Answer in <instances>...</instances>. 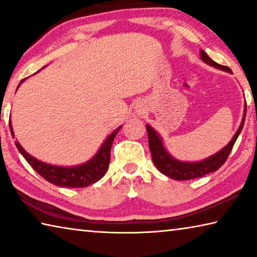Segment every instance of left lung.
Returning <instances> with one entry per match:
<instances>
[{
  "instance_id": "left-lung-1",
  "label": "left lung",
  "mask_w": 257,
  "mask_h": 257,
  "mask_svg": "<svg viewBox=\"0 0 257 257\" xmlns=\"http://www.w3.org/2000/svg\"><path fill=\"white\" fill-rule=\"evenodd\" d=\"M199 55H201V59L204 61V62L210 64V66L220 69V70H224L227 72L232 73L231 69L216 63L215 61H213L203 50H201V52H199ZM245 118H246V106H245V111H243L241 123L239 125L237 133L234 134V136L232 137L231 141L229 142V144L227 146H224L222 150L217 152V153H215L214 155H212L205 160L199 161V162H182V161H179L173 158V156L169 154L168 151L165 150L162 138H161L160 135L156 133L150 124H146L152 160H153L155 167L158 168V170L160 172H162L163 175L171 178V179L179 180V181L195 179V178H201L203 176L207 175V173L219 170L225 161H227L230 152H231L234 143H236L239 134H240L241 129L243 127Z\"/></svg>"
}]
</instances>
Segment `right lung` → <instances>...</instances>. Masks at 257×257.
<instances>
[{
	"label": "right lung",
	"mask_w": 257,
	"mask_h": 257,
	"mask_svg": "<svg viewBox=\"0 0 257 257\" xmlns=\"http://www.w3.org/2000/svg\"><path fill=\"white\" fill-rule=\"evenodd\" d=\"M25 79L20 81V84ZM19 84V85H20ZM19 87V86H18ZM122 125L116 128L110 136H108L101 146V149L95 154L92 159L87 162L82 163L76 167H59V165H52L42 162V161L35 159L34 156L29 155L23 146L18 142H16L17 149L19 150L21 155L25 160L30 164L38 175H41L45 180L51 184L59 187H69V188H84L89 185L95 184L98 181L107 171L108 164H110V155L111 147L119 130ZM10 130L11 135L15 137L14 130H12L11 121H10Z\"/></svg>",
	"instance_id": "obj_1"
}]
</instances>
